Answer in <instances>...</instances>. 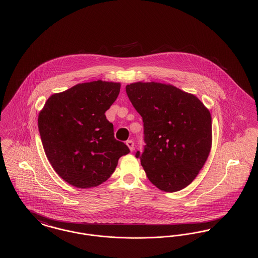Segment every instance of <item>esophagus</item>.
I'll return each mask as SVG.
<instances>
[{"mask_svg":"<svg viewBox=\"0 0 258 258\" xmlns=\"http://www.w3.org/2000/svg\"><path fill=\"white\" fill-rule=\"evenodd\" d=\"M126 144H127V146L130 149L131 152L134 150V142H133L132 140H128V141L126 142Z\"/></svg>","mask_w":258,"mask_h":258,"instance_id":"34e87169","label":"esophagus"}]
</instances>
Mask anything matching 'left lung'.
Returning <instances> with one entry per match:
<instances>
[{
  "label": "left lung",
  "instance_id": "left-lung-1",
  "mask_svg": "<svg viewBox=\"0 0 258 258\" xmlns=\"http://www.w3.org/2000/svg\"><path fill=\"white\" fill-rule=\"evenodd\" d=\"M126 93L144 123V152L136 153L148 179L174 192L190 184L212 148V116L195 95L159 82H135Z\"/></svg>",
  "mask_w": 258,
  "mask_h": 258
}]
</instances>
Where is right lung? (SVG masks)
I'll return each mask as SVG.
<instances>
[{
    "instance_id": "add662e5",
    "label": "right lung",
    "mask_w": 258,
    "mask_h": 258,
    "mask_svg": "<svg viewBox=\"0 0 258 258\" xmlns=\"http://www.w3.org/2000/svg\"><path fill=\"white\" fill-rule=\"evenodd\" d=\"M120 83L91 81L52 94L38 114L44 153L57 175L76 187L97 186L110 178L120 157L130 152L114 138L105 116Z\"/></svg>"
}]
</instances>
